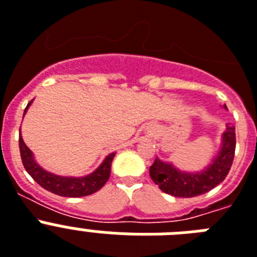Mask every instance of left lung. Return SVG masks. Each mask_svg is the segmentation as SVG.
Here are the masks:
<instances>
[{
	"label": "left lung",
	"mask_w": 257,
	"mask_h": 257,
	"mask_svg": "<svg viewBox=\"0 0 257 257\" xmlns=\"http://www.w3.org/2000/svg\"><path fill=\"white\" fill-rule=\"evenodd\" d=\"M227 109L226 105H223ZM235 152V127L226 124L221 137V147L212 162L200 172H185L172 162L161 161L156 157L150 168L152 181L165 194L177 197H194L210 191L226 178Z\"/></svg>",
	"instance_id": "left-lung-1"
}]
</instances>
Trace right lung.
<instances>
[{
  "label": "right lung",
  "instance_id": "add662e5",
  "mask_svg": "<svg viewBox=\"0 0 257 257\" xmlns=\"http://www.w3.org/2000/svg\"><path fill=\"white\" fill-rule=\"evenodd\" d=\"M32 101L28 102L27 107L24 109V114L27 113ZM19 150H21V157L24 169L35 179V182H37L47 191L65 197H82L98 191L110 177L111 161L115 156V153L107 155L104 161L100 164V166L91 174H87L84 177H62V175L47 172L45 169H43L37 164L34 153L26 146L22 135H19Z\"/></svg>",
  "mask_w": 257,
  "mask_h": 257
}]
</instances>
